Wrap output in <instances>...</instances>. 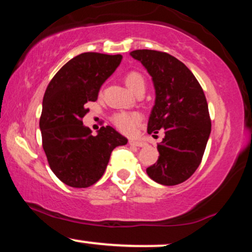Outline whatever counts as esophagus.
I'll list each match as a JSON object with an SVG mask.
<instances>
[{"mask_svg": "<svg viewBox=\"0 0 252 252\" xmlns=\"http://www.w3.org/2000/svg\"><path fill=\"white\" fill-rule=\"evenodd\" d=\"M129 144L132 147H143L144 142H142V141H137V140H129Z\"/></svg>", "mask_w": 252, "mask_h": 252, "instance_id": "obj_1", "label": "esophagus"}]
</instances>
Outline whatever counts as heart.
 <instances>
[{"mask_svg": "<svg viewBox=\"0 0 252 252\" xmlns=\"http://www.w3.org/2000/svg\"><path fill=\"white\" fill-rule=\"evenodd\" d=\"M126 84L132 92H135L138 89L146 86V80L140 72L130 71L126 76ZM141 121H142V116L138 112L121 111L116 112L112 116V123L124 134H132L138 126V124L141 123Z\"/></svg>", "mask_w": 252, "mask_h": 252, "instance_id": "obj_1", "label": "heart"}]
</instances>
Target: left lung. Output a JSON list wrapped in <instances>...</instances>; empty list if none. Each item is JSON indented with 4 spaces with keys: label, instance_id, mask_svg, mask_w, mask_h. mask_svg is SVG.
<instances>
[{
    "label": "left lung",
    "instance_id": "8db88e82",
    "mask_svg": "<svg viewBox=\"0 0 252 252\" xmlns=\"http://www.w3.org/2000/svg\"><path fill=\"white\" fill-rule=\"evenodd\" d=\"M153 78L155 105L148 134L164 132L158 144V161L147 168L150 179L174 186L186 181L201 162L211 134L206 97L189 68L166 52L136 50L130 53Z\"/></svg>",
    "mask_w": 252,
    "mask_h": 252
}]
</instances>
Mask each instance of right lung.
Segmentation results:
<instances>
[{"label": "right lung", "instance_id": "1", "mask_svg": "<svg viewBox=\"0 0 252 252\" xmlns=\"http://www.w3.org/2000/svg\"><path fill=\"white\" fill-rule=\"evenodd\" d=\"M121 60V54L82 53L66 63L46 89L40 117L42 148L52 172L67 186L85 189L96 184L112 150L128 142L112 126H102L92 136L83 124L88 103L96 102L100 86Z\"/></svg>", "mask_w": 252, "mask_h": 252}]
</instances>
